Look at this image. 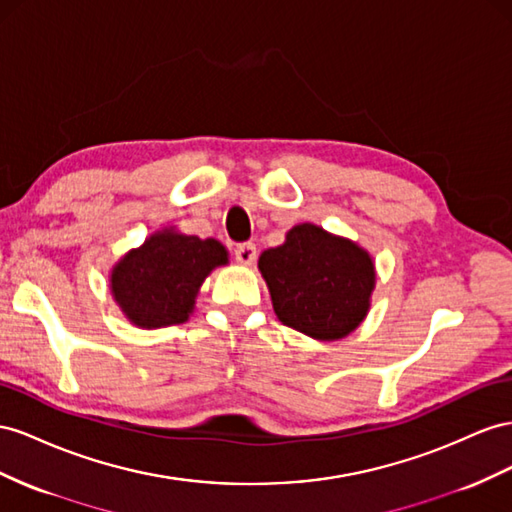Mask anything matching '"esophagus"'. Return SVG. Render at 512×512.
<instances>
[{
	"label": "esophagus",
	"instance_id": "1",
	"mask_svg": "<svg viewBox=\"0 0 512 512\" xmlns=\"http://www.w3.org/2000/svg\"><path fill=\"white\" fill-rule=\"evenodd\" d=\"M234 256H237V262H241V265L250 267L256 262V245L241 243V245H237V250H234Z\"/></svg>",
	"mask_w": 512,
	"mask_h": 512
}]
</instances>
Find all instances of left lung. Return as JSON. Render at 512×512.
I'll list each match as a JSON object with an SVG mask.
<instances>
[{
	"label": "left lung",
	"mask_w": 512,
	"mask_h": 512,
	"mask_svg": "<svg viewBox=\"0 0 512 512\" xmlns=\"http://www.w3.org/2000/svg\"><path fill=\"white\" fill-rule=\"evenodd\" d=\"M278 319L319 342L347 338L364 323L377 286L375 260L355 241L297 224L258 258Z\"/></svg>",
	"instance_id": "8db88e82"
}]
</instances>
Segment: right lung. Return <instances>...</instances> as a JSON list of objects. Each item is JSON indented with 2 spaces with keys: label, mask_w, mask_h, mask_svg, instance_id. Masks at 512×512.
<instances>
[{
  "label": "right lung",
  "mask_w": 512,
  "mask_h": 512,
  "mask_svg": "<svg viewBox=\"0 0 512 512\" xmlns=\"http://www.w3.org/2000/svg\"><path fill=\"white\" fill-rule=\"evenodd\" d=\"M228 262L230 254L217 239L161 228L116 262L109 271V290L135 327L187 323L204 280Z\"/></svg>",
  "instance_id": "obj_1"
}]
</instances>
